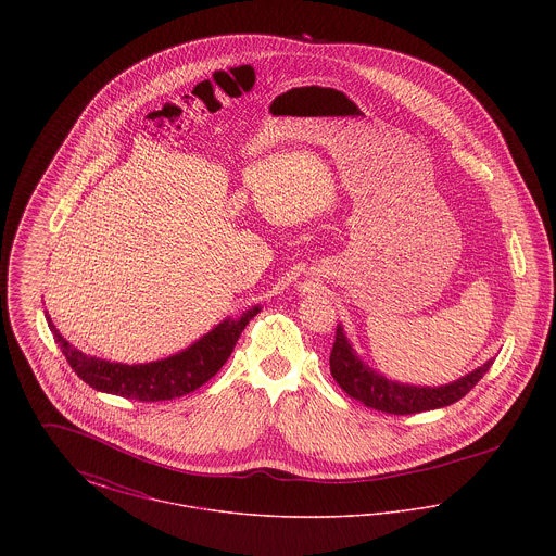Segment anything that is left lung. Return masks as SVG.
Segmentation results:
<instances>
[{"instance_id": "8db88e82", "label": "left lung", "mask_w": 556, "mask_h": 556, "mask_svg": "<svg viewBox=\"0 0 556 556\" xmlns=\"http://www.w3.org/2000/svg\"><path fill=\"white\" fill-rule=\"evenodd\" d=\"M492 363L494 358L446 386L429 388L402 383L370 369L350 344L342 325H338L336 329V342L329 356L331 375L348 396L356 397L365 406L390 415H413L433 408H444L458 402L460 397L471 392V388H476L477 381L488 372Z\"/></svg>"}]
</instances>
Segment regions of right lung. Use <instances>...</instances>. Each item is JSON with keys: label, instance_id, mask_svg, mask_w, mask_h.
<instances>
[{"label": "right lung", "instance_id": "right-lung-1", "mask_svg": "<svg viewBox=\"0 0 556 556\" xmlns=\"http://www.w3.org/2000/svg\"><path fill=\"white\" fill-rule=\"evenodd\" d=\"M258 313L261 304L248 308L239 318H223L208 333L187 345L186 350L141 365L110 363L98 356H89L66 342L48 313L46 320L68 365L93 390L141 402H160L186 396L212 379L231 356L250 318Z\"/></svg>", "mask_w": 556, "mask_h": 556}]
</instances>
